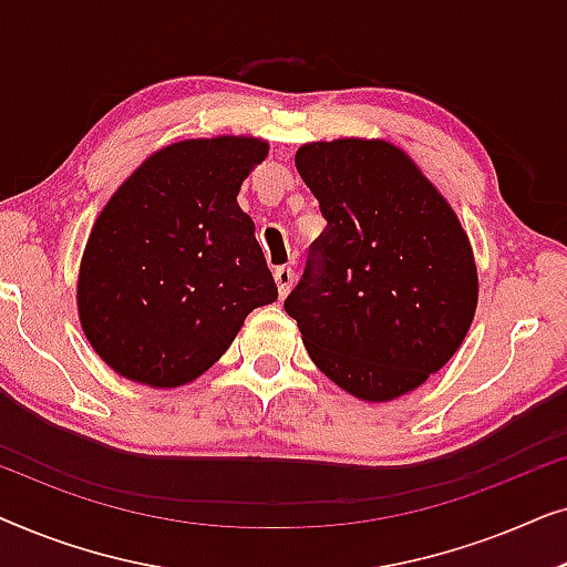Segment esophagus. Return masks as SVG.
<instances>
[{"instance_id":"1","label":"esophagus","mask_w":567,"mask_h":567,"mask_svg":"<svg viewBox=\"0 0 567 567\" xmlns=\"http://www.w3.org/2000/svg\"><path fill=\"white\" fill-rule=\"evenodd\" d=\"M274 278H276L278 293H281V297H286V293H289L291 286H293V268H289V266H278V268L274 270Z\"/></svg>"}]
</instances>
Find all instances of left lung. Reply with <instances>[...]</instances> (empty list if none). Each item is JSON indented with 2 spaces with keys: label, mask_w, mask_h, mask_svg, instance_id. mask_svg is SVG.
<instances>
[{
  "label": "left lung",
  "mask_w": 567,
  "mask_h": 567,
  "mask_svg": "<svg viewBox=\"0 0 567 567\" xmlns=\"http://www.w3.org/2000/svg\"><path fill=\"white\" fill-rule=\"evenodd\" d=\"M297 169L328 227L284 309L340 390L400 398L446 367L475 317L467 231L415 162L382 138L305 144Z\"/></svg>",
  "instance_id": "1"
}]
</instances>
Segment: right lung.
Returning a JSON list of instances; mask_svg holds the SVG:
<instances>
[{
  "mask_svg": "<svg viewBox=\"0 0 567 567\" xmlns=\"http://www.w3.org/2000/svg\"><path fill=\"white\" fill-rule=\"evenodd\" d=\"M268 154L255 136L185 138L113 193L84 247L76 307L115 374L169 390L212 369L255 307L278 299L237 204Z\"/></svg>",
  "mask_w": 567,
  "mask_h": 567,
  "instance_id": "right-lung-1",
  "label": "right lung"
}]
</instances>
